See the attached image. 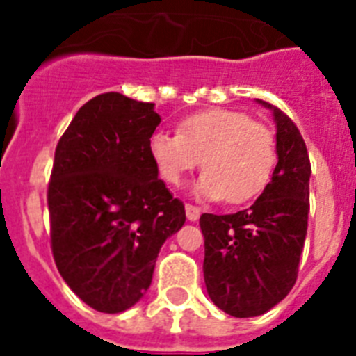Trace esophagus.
Wrapping results in <instances>:
<instances>
[{
	"mask_svg": "<svg viewBox=\"0 0 356 356\" xmlns=\"http://www.w3.org/2000/svg\"><path fill=\"white\" fill-rule=\"evenodd\" d=\"M184 211H186V218H188L190 222H195V220H197L201 214L200 209L194 205H190V203H186V205H184Z\"/></svg>",
	"mask_w": 356,
	"mask_h": 356,
	"instance_id": "obj_1",
	"label": "esophagus"
}]
</instances>
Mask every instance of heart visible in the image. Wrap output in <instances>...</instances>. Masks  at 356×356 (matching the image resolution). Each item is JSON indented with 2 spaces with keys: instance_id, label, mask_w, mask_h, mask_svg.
Returning a JSON list of instances; mask_svg holds the SVG:
<instances>
[{
  "instance_id": "b5f03b06",
  "label": "heart",
  "mask_w": 356,
  "mask_h": 356,
  "mask_svg": "<svg viewBox=\"0 0 356 356\" xmlns=\"http://www.w3.org/2000/svg\"><path fill=\"white\" fill-rule=\"evenodd\" d=\"M149 153L168 183L179 184L200 166L197 192L209 200L242 205L264 192L275 172L279 151L273 129L236 108H207L186 116L179 133L159 131Z\"/></svg>"
}]
</instances>
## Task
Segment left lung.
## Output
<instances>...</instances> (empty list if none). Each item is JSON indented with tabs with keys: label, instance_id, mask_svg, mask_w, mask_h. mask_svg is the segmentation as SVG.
Returning <instances> with one entry per match:
<instances>
[{
	"label": "left lung",
	"instance_id": "1",
	"mask_svg": "<svg viewBox=\"0 0 356 356\" xmlns=\"http://www.w3.org/2000/svg\"><path fill=\"white\" fill-rule=\"evenodd\" d=\"M277 123L279 162L260 197L234 214H201L205 238L207 292L216 307L251 318L268 312L296 284L309 227L310 159L298 125L281 108Z\"/></svg>",
	"mask_w": 356,
	"mask_h": 356
}]
</instances>
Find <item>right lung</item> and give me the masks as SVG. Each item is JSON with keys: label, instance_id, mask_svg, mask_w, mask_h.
I'll return each mask as SVG.
<instances>
[{"label": "right lung", "instance_id": "obj_1", "mask_svg": "<svg viewBox=\"0 0 356 356\" xmlns=\"http://www.w3.org/2000/svg\"><path fill=\"white\" fill-rule=\"evenodd\" d=\"M159 123L153 103L107 92L77 111L55 149L53 259L75 296L99 312H123L144 296L162 243L186 220L149 153Z\"/></svg>", "mask_w": 356, "mask_h": 356}]
</instances>
